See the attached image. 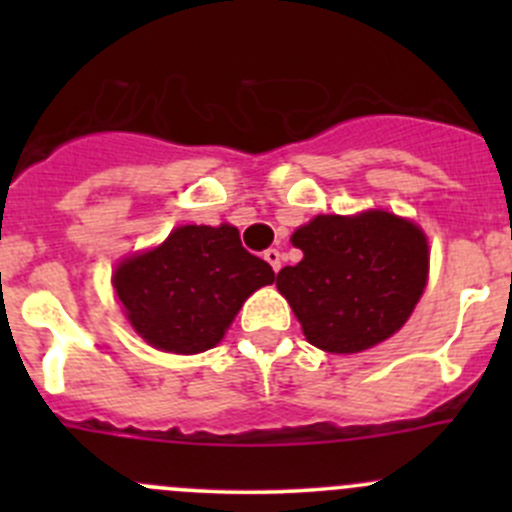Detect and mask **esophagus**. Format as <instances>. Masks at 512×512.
<instances>
[{"label": "esophagus", "instance_id": "34e87169", "mask_svg": "<svg viewBox=\"0 0 512 512\" xmlns=\"http://www.w3.org/2000/svg\"><path fill=\"white\" fill-rule=\"evenodd\" d=\"M265 260L270 262L272 270L280 272V267H282V255H280V250H275V247H270V250H265Z\"/></svg>", "mask_w": 512, "mask_h": 512}]
</instances>
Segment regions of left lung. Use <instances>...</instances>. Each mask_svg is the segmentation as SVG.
Returning <instances> with one entry per match:
<instances>
[{
    "instance_id": "1",
    "label": "left lung",
    "mask_w": 512,
    "mask_h": 512,
    "mask_svg": "<svg viewBox=\"0 0 512 512\" xmlns=\"http://www.w3.org/2000/svg\"><path fill=\"white\" fill-rule=\"evenodd\" d=\"M302 262L277 275L309 344L354 354L404 327L423 294L428 242L414 223L384 210L317 215L292 235Z\"/></svg>"
}]
</instances>
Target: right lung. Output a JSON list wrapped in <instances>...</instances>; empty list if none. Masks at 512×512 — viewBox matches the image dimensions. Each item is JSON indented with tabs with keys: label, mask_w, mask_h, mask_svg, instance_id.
Listing matches in <instances>:
<instances>
[{
	"label": "right lung",
	"mask_w": 512,
	"mask_h": 512,
	"mask_svg": "<svg viewBox=\"0 0 512 512\" xmlns=\"http://www.w3.org/2000/svg\"><path fill=\"white\" fill-rule=\"evenodd\" d=\"M275 272L242 247L237 227L183 225L113 275L128 322L151 347L175 354L213 349L255 289Z\"/></svg>",
	"instance_id": "obj_1"
}]
</instances>
